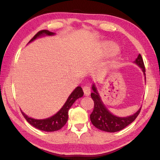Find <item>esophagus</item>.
Masks as SVG:
<instances>
[{
	"label": "esophagus",
	"mask_w": 160,
	"mask_h": 160,
	"mask_svg": "<svg viewBox=\"0 0 160 160\" xmlns=\"http://www.w3.org/2000/svg\"><path fill=\"white\" fill-rule=\"evenodd\" d=\"M83 91H84L85 96H89L91 93V89L88 85H85V86L83 87Z\"/></svg>",
	"instance_id": "1"
}]
</instances>
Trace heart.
<instances>
[{
  "label": "heart",
  "instance_id": "1",
  "mask_svg": "<svg viewBox=\"0 0 160 160\" xmlns=\"http://www.w3.org/2000/svg\"><path fill=\"white\" fill-rule=\"evenodd\" d=\"M107 49H108V52H115L117 50V47L113 43H109L107 45Z\"/></svg>",
  "mask_w": 160,
  "mask_h": 160
}]
</instances>
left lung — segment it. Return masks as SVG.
Masks as SVG:
<instances>
[{
  "mask_svg": "<svg viewBox=\"0 0 160 160\" xmlns=\"http://www.w3.org/2000/svg\"><path fill=\"white\" fill-rule=\"evenodd\" d=\"M135 62L141 68L144 75H146L145 65H144L141 54H138ZM92 89L93 92L91 93V97L94 101V109L90 114V119L93 125L99 130L109 132H118V131L123 130L124 128L132 123L140 113L141 108H140L135 114L130 117H116L109 112L108 109L102 103L95 85L92 86Z\"/></svg>",
  "mask_w": 160,
  "mask_h": 160,
  "instance_id": "8db88e82",
  "label": "left lung"
}]
</instances>
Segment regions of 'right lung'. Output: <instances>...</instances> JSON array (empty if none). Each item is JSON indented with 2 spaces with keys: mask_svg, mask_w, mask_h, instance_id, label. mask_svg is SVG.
<instances>
[{
  "mask_svg": "<svg viewBox=\"0 0 160 160\" xmlns=\"http://www.w3.org/2000/svg\"><path fill=\"white\" fill-rule=\"evenodd\" d=\"M44 34L48 35V36H52V35H54V32H50L47 30H41V31L37 32L32 37V39H30L29 42H31V41L35 40L37 37L43 36ZM83 95H84V92L82 90V88L81 87H77L74 89L73 92L70 95L67 101L65 102L62 108L56 114L45 119H32V118L28 117L27 115H25L22 111H21V112L28 123H30L34 128L38 129L40 130L45 131V132H54V131L60 130L66 124L68 118V111L70 108L78 98L82 97Z\"/></svg>",
  "mask_w": 160,
  "mask_h": 160,
  "instance_id": "right-lung-1",
  "label": "right lung"
}]
</instances>
